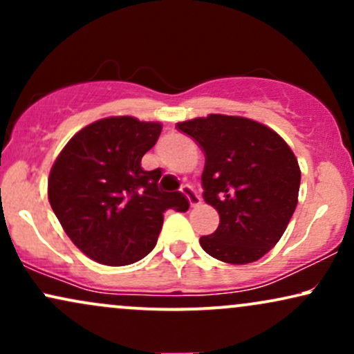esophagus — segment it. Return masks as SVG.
<instances>
[{
	"label": "esophagus",
	"instance_id": "obj_1",
	"mask_svg": "<svg viewBox=\"0 0 354 354\" xmlns=\"http://www.w3.org/2000/svg\"><path fill=\"white\" fill-rule=\"evenodd\" d=\"M181 191H183V193H185V196L188 198L189 205L193 206V208H196V206H200V203H201V198H200V194H198L196 191H194L193 186H189V185H185V186H183V188H181Z\"/></svg>",
	"mask_w": 354,
	"mask_h": 354
}]
</instances>
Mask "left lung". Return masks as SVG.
I'll return each instance as SVG.
<instances>
[{
	"label": "left lung",
	"mask_w": 354,
	"mask_h": 354,
	"mask_svg": "<svg viewBox=\"0 0 354 354\" xmlns=\"http://www.w3.org/2000/svg\"><path fill=\"white\" fill-rule=\"evenodd\" d=\"M205 153L203 198L219 213L200 238L209 256L231 265L258 261L283 236L298 205V160L278 133L241 116L209 115L178 123Z\"/></svg>",
	"instance_id": "obj_1"
}]
</instances>
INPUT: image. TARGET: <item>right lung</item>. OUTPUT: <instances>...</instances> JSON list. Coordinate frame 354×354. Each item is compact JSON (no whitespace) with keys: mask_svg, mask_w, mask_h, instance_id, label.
<instances>
[{"mask_svg":"<svg viewBox=\"0 0 354 354\" xmlns=\"http://www.w3.org/2000/svg\"><path fill=\"white\" fill-rule=\"evenodd\" d=\"M161 128L131 116L98 120L76 133L53 165L51 208L71 241L101 265L140 261L156 245L165 211L189 208L180 191L158 188L160 169L141 168Z\"/></svg>","mask_w":354,"mask_h":354,"instance_id":"1","label":"right lung"}]
</instances>
